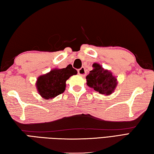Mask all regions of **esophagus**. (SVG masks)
<instances>
[{
	"label": "esophagus",
	"mask_w": 154,
	"mask_h": 154,
	"mask_svg": "<svg viewBox=\"0 0 154 154\" xmlns=\"http://www.w3.org/2000/svg\"><path fill=\"white\" fill-rule=\"evenodd\" d=\"M78 74L81 75L82 77H85L86 75V71L84 67H82L78 70Z\"/></svg>",
	"instance_id": "obj_1"
}]
</instances>
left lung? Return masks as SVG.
Wrapping results in <instances>:
<instances>
[{"label": "left lung", "instance_id": "obj_1", "mask_svg": "<svg viewBox=\"0 0 154 154\" xmlns=\"http://www.w3.org/2000/svg\"><path fill=\"white\" fill-rule=\"evenodd\" d=\"M94 69L87 75V85L101 94L110 95L117 85V79L108 70L97 63H94Z\"/></svg>", "mask_w": 154, "mask_h": 154}]
</instances>
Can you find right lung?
<instances>
[{
	"instance_id": "obj_1",
	"label": "right lung",
	"mask_w": 154,
	"mask_h": 154,
	"mask_svg": "<svg viewBox=\"0 0 154 154\" xmlns=\"http://www.w3.org/2000/svg\"><path fill=\"white\" fill-rule=\"evenodd\" d=\"M77 73V71L71 65H68L66 68L52 69L41 75L35 85L39 94L46 100L54 98L65 91L66 81Z\"/></svg>"
}]
</instances>
